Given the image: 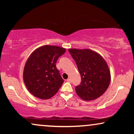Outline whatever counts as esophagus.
Masks as SVG:
<instances>
[{
  "label": "esophagus",
  "instance_id": "34e87169",
  "mask_svg": "<svg viewBox=\"0 0 134 134\" xmlns=\"http://www.w3.org/2000/svg\"><path fill=\"white\" fill-rule=\"evenodd\" d=\"M66 81L68 82H71V79H68L66 80Z\"/></svg>",
  "mask_w": 134,
  "mask_h": 134
}]
</instances>
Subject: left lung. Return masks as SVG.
<instances>
[{
  "label": "left lung",
  "mask_w": 134,
  "mask_h": 134,
  "mask_svg": "<svg viewBox=\"0 0 134 134\" xmlns=\"http://www.w3.org/2000/svg\"><path fill=\"white\" fill-rule=\"evenodd\" d=\"M76 62L81 83L76 87L77 94L84 100L101 96L110 83V71L105 60L98 52L90 49H69Z\"/></svg>",
  "instance_id": "8db88e82"
}]
</instances>
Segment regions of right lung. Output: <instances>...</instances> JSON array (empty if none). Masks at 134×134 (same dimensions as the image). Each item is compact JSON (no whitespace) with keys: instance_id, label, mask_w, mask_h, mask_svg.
Returning <instances> with one entry per match:
<instances>
[{"instance_id":"right-lung-1","label":"right lung","mask_w":134,"mask_h":134,"mask_svg":"<svg viewBox=\"0 0 134 134\" xmlns=\"http://www.w3.org/2000/svg\"><path fill=\"white\" fill-rule=\"evenodd\" d=\"M65 52L63 47L44 45L30 54L24 68L23 79L31 94L41 99H48L57 93L64 80L56 62Z\"/></svg>"}]
</instances>
